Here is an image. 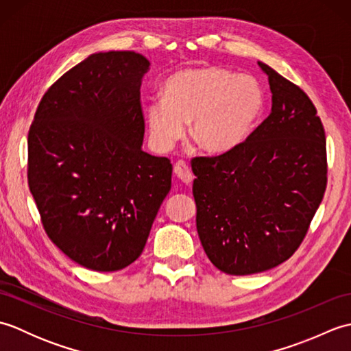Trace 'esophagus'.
Listing matches in <instances>:
<instances>
[{
    "label": "esophagus",
    "mask_w": 351,
    "mask_h": 351,
    "mask_svg": "<svg viewBox=\"0 0 351 351\" xmlns=\"http://www.w3.org/2000/svg\"><path fill=\"white\" fill-rule=\"evenodd\" d=\"M173 171H175V175L180 178V180L184 182V184H191V181H193V173H191V170H190V167H189V164L185 162V161H178L176 164H175V167H173Z\"/></svg>",
    "instance_id": "34e87169"
}]
</instances>
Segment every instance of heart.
Wrapping results in <instances>:
<instances>
[{
	"mask_svg": "<svg viewBox=\"0 0 351 351\" xmlns=\"http://www.w3.org/2000/svg\"><path fill=\"white\" fill-rule=\"evenodd\" d=\"M264 90L252 77L221 68L184 69L162 86V98L146 104L155 145L170 149L185 132L206 152L221 154L249 136L264 110Z\"/></svg>",
	"mask_w": 351,
	"mask_h": 351,
	"instance_id": "obj_1",
	"label": "heart"
}]
</instances>
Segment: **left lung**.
Instances as JSON below:
<instances>
[{"mask_svg": "<svg viewBox=\"0 0 351 351\" xmlns=\"http://www.w3.org/2000/svg\"><path fill=\"white\" fill-rule=\"evenodd\" d=\"M273 93L271 113L230 151L195 156L196 228L220 271L255 274L300 247L327 185L326 134L309 96L258 63Z\"/></svg>", "mask_w": 351, "mask_h": 351, "instance_id": "left-lung-1", "label": "left lung"}]
</instances>
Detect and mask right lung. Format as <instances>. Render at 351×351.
<instances>
[{
    "label": "right lung",
    "instance_id": "obj_1",
    "mask_svg": "<svg viewBox=\"0 0 351 351\" xmlns=\"http://www.w3.org/2000/svg\"><path fill=\"white\" fill-rule=\"evenodd\" d=\"M147 58L98 52L43 95L28 131V187L49 240L77 264L117 271L145 249L171 162L141 149Z\"/></svg>",
    "mask_w": 351,
    "mask_h": 351
}]
</instances>
